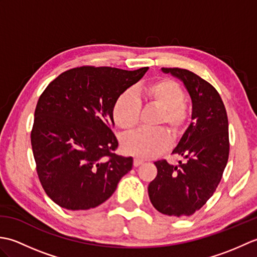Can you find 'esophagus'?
<instances>
[{
	"label": "esophagus",
	"mask_w": 257,
	"mask_h": 257,
	"mask_svg": "<svg viewBox=\"0 0 257 257\" xmlns=\"http://www.w3.org/2000/svg\"><path fill=\"white\" fill-rule=\"evenodd\" d=\"M144 163V160L140 159V158H135L134 159V166L135 167H139L140 165H143Z\"/></svg>",
	"instance_id": "1"
}]
</instances>
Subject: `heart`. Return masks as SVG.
Returning <instances> with one entry per match:
<instances>
[{"label":"heart","mask_w":257,"mask_h":257,"mask_svg":"<svg viewBox=\"0 0 257 257\" xmlns=\"http://www.w3.org/2000/svg\"><path fill=\"white\" fill-rule=\"evenodd\" d=\"M135 95L124 92L114 102L112 117L118 127L123 132H132L139 121L140 103L145 101L161 109L158 117V125L166 124L173 136L182 129L188 117L185 106V92L177 81L163 78L135 91ZM169 136L165 129L139 130L122 140V149L129 155L138 158H152L167 149Z\"/></svg>","instance_id":"obj_1"}]
</instances>
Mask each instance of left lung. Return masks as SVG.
<instances>
[{
    "instance_id": "obj_1",
    "label": "left lung",
    "mask_w": 257,
    "mask_h": 257,
    "mask_svg": "<svg viewBox=\"0 0 257 257\" xmlns=\"http://www.w3.org/2000/svg\"><path fill=\"white\" fill-rule=\"evenodd\" d=\"M161 70L181 80L188 90L192 122L172 151L187 161L174 166L156 161L158 173L148 193L162 214L183 217L200 210L221 181L230 152L227 114L219 92L200 76L181 68Z\"/></svg>"
}]
</instances>
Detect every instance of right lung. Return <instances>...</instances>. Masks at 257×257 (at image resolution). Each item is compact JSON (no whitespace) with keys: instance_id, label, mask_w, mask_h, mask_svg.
Returning <instances> with one entry per match:
<instances>
[{"instance_id":"right-lung-1","label":"right lung","mask_w":257,"mask_h":257,"mask_svg":"<svg viewBox=\"0 0 257 257\" xmlns=\"http://www.w3.org/2000/svg\"><path fill=\"white\" fill-rule=\"evenodd\" d=\"M149 67L69 69L37 101L31 133L36 170L46 194L64 209L89 210L108 200L133 168L113 154L118 140L112 109Z\"/></svg>"}]
</instances>
